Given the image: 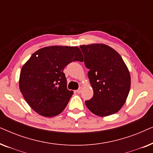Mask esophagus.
Wrapping results in <instances>:
<instances>
[{
  "mask_svg": "<svg viewBox=\"0 0 153 153\" xmlns=\"http://www.w3.org/2000/svg\"><path fill=\"white\" fill-rule=\"evenodd\" d=\"M81 89H82V88H79L78 89V90H76V93H81Z\"/></svg>",
  "mask_w": 153,
  "mask_h": 153,
  "instance_id": "obj_1",
  "label": "esophagus"
}]
</instances>
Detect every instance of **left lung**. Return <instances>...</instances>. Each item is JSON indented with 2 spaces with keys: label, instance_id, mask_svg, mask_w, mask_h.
Returning <instances> with one entry per match:
<instances>
[{
  "label": "left lung",
  "instance_id": "obj_1",
  "mask_svg": "<svg viewBox=\"0 0 153 153\" xmlns=\"http://www.w3.org/2000/svg\"><path fill=\"white\" fill-rule=\"evenodd\" d=\"M93 97L88 108L98 116L116 114L123 107L131 85L130 74L116 50L104 44L81 45Z\"/></svg>",
  "mask_w": 153,
  "mask_h": 153
}]
</instances>
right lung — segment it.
Instances as JSON below:
<instances>
[{
    "label": "right lung",
    "mask_w": 153,
    "mask_h": 153,
    "mask_svg": "<svg viewBox=\"0 0 153 153\" xmlns=\"http://www.w3.org/2000/svg\"><path fill=\"white\" fill-rule=\"evenodd\" d=\"M83 60L77 47L51 46L35 51L22 67L19 78L21 93L29 106L45 117L60 114L73 95L67 88L63 69Z\"/></svg>",
    "instance_id": "add662e5"
}]
</instances>
